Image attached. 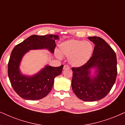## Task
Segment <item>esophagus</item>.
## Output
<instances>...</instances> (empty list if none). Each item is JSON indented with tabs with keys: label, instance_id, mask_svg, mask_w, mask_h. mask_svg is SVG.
<instances>
[{
	"label": "esophagus",
	"instance_id": "1",
	"mask_svg": "<svg viewBox=\"0 0 125 125\" xmlns=\"http://www.w3.org/2000/svg\"><path fill=\"white\" fill-rule=\"evenodd\" d=\"M63 69L66 70V69H69V67L67 65H64L63 66Z\"/></svg>",
	"mask_w": 125,
	"mask_h": 125
}]
</instances>
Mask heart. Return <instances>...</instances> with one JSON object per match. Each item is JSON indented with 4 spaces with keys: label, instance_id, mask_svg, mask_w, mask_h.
Wrapping results in <instances>:
<instances>
[{
    "label": "heart",
    "instance_id": "b5f03b06",
    "mask_svg": "<svg viewBox=\"0 0 125 125\" xmlns=\"http://www.w3.org/2000/svg\"><path fill=\"white\" fill-rule=\"evenodd\" d=\"M59 51L62 55L68 58L69 63L74 67H81L90 59L94 51V46L90 41L71 39L64 42L59 45ZM56 56L61 58L59 52Z\"/></svg>",
    "mask_w": 125,
    "mask_h": 125
}]
</instances>
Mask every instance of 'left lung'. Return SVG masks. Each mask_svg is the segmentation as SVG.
<instances>
[{
  "label": "left lung",
  "instance_id": "1",
  "mask_svg": "<svg viewBox=\"0 0 125 125\" xmlns=\"http://www.w3.org/2000/svg\"><path fill=\"white\" fill-rule=\"evenodd\" d=\"M94 43V51L89 61L81 67H73L71 86L78 98L93 102L107 95L117 75V56L112 48L98 36L88 38ZM95 67L97 74L91 78L90 70Z\"/></svg>",
  "mask_w": 125,
  "mask_h": 125
}]
</instances>
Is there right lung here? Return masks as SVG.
<instances>
[{
	"instance_id": "1",
	"label": "right lung",
	"mask_w": 125,
	"mask_h": 125,
	"mask_svg": "<svg viewBox=\"0 0 125 125\" xmlns=\"http://www.w3.org/2000/svg\"><path fill=\"white\" fill-rule=\"evenodd\" d=\"M58 39L59 36L52 34L33 35L12 50L8 63V75L13 89L22 98L35 101L47 96L52 89L55 77L61 74L63 67V65H47L37 74L26 76L21 74L19 69L23 56L30 50L47 49L54 53L56 47L55 40Z\"/></svg>"
}]
</instances>
